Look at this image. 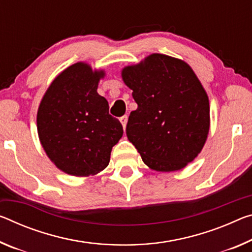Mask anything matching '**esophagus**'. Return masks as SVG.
<instances>
[{
  "label": "esophagus",
  "instance_id": "esophagus-1",
  "mask_svg": "<svg viewBox=\"0 0 252 252\" xmlns=\"http://www.w3.org/2000/svg\"><path fill=\"white\" fill-rule=\"evenodd\" d=\"M120 122H121V125H122V126H123V129L126 130V123H127V117H126V115H123V117L120 118Z\"/></svg>",
  "mask_w": 252,
  "mask_h": 252
}]
</instances>
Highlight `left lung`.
I'll list each match as a JSON object with an SVG mask.
<instances>
[{
	"label": "left lung",
	"mask_w": 252,
	"mask_h": 252,
	"mask_svg": "<svg viewBox=\"0 0 252 252\" xmlns=\"http://www.w3.org/2000/svg\"><path fill=\"white\" fill-rule=\"evenodd\" d=\"M138 109L126 137L143 162L157 171L183 169L204 147L210 130L209 97L189 63L153 54L122 69Z\"/></svg>",
	"instance_id": "8db88e82"
}]
</instances>
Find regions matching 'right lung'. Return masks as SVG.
<instances>
[{
	"mask_svg": "<svg viewBox=\"0 0 252 252\" xmlns=\"http://www.w3.org/2000/svg\"><path fill=\"white\" fill-rule=\"evenodd\" d=\"M104 70L76 63L56 77L40 102L39 140L57 168L77 177L96 175L110 162L123 134L109 103L97 93Z\"/></svg>",
	"mask_w": 252,
	"mask_h": 252,
	"instance_id": "add662e5",
	"label": "right lung"
}]
</instances>
